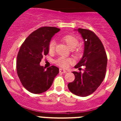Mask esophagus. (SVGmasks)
<instances>
[{
	"label": "esophagus",
	"mask_w": 121,
	"mask_h": 121,
	"mask_svg": "<svg viewBox=\"0 0 121 121\" xmlns=\"http://www.w3.org/2000/svg\"><path fill=\"white\" fill-rule=\"evenodd\" d=\"M60 73H66L67 71L65 70V69H62V68H60Z\"/></svg>",
	"instance_id": "34e87169"
}]
</instances>
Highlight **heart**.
<instances>
[{"mask_svg":"<svg viewBox=\"0 0 121 121\" xmlns=\"http://www.w3.org/2000/svg\"><path fill=\"white\" fill-rule=\"evenodd\" d=\"M63 39L66 43L68 47L71 49L75 48L79 44V41L77 38L73 35H65L63 37ZM55 47H56V41L54 40H52L48 44V51L50 53H52L54 51ZM79 51L80 48L77 47L74 50L75 53H78ZM71 63V60L63 57H60L56 61V64L63 68H67Z\"/></svg>","mask_w":121,"mask_h":121,"instance_id":"obj_1","label":"heart"}]
</instances>
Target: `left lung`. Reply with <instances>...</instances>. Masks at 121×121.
I'll return each instance as SVG.
<instances>
[{"label": "left lung", "instance_id": "left-lung-1", "mask_svg": "<svg viewBox=\"0 0 121 121\" xmlns=\"http://www.w3.org/2000/svg\"><path fill=\"white\" fill-rule=\"evenodd\" d=\"M84 41L83 56L74 67L85 66L83 73L73 71L75 80L68 84L69 91L76 95L86 97L99 87L105 76L107 56L100 39L92 31L78 29Z\"/></svg>", "mask_w": 121, "mask_h": 121}]
</instances>
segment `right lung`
<instances>
[{
	"label": "right lung",
	"instance_id": "1",
	"mask_svg": "<svg viewBox=\"0 0 121 121\" xmlns=\"http://www.w3.org/2000/svg\"><path fill=\"white\" fill-rule=\"evenodd\" d=\"M60 29L55 27H42L31 33L22 44L17 57L16 69L23 86L29 92L41 94L50 88L59 73L54 65L43 67L41 59L48 53V44Z\"/></svg>",
	"mask_w": 121,
	"mask_h": 121
}]
</instances>
